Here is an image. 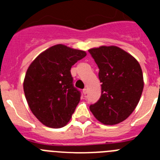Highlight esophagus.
Here are the masks:
<instances>
[{"mask_svg": "<svg viewBox=\"0 0 160 160\" xmlns=\"http://www.w3.org/2000/svg\"><path fill=\"white\" fill-rule=\"evenodd\" d=\"M82 94H87V89H84V90H82Z\"/></svg>", "mask_w": 160, "mask_h": 160, "instance_id": "obj_1", "label": "esophagus"}]
</instances>
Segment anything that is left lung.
Segmentation results:
<instances>
[{"label":"left lung","mask_w":160,"mask_h":160,"mask_svg":"<svg viewBox=\"0 0 160 160\" xmlns=\"http://www.w3.org/2000/svg\"><path fill=\"white\" fill-rule=\"evenodd\" d=\"M98 66L101 97L90 107L100 122L115 125L128 118L140 100L144 82L138 61L115 46L89 49Z\"/></svg>","instance_id":"obj_1"}]
</instances>
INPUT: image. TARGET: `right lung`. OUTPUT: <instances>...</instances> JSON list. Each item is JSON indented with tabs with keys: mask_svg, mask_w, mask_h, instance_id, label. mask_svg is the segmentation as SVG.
<instances>
[{
	"mask_svg": "<svg viewBox=\"0 0 160 160\" xmlns=\"http://www.w3.org/2000/svg\"><path fill=\"white\" fill-rule=\"evenodd\" d=\"M86 56L83 50L58 44L29 65L23 82L25 98L32 114L46 127L63 128L71 118L80 92L73 87L70 69Z\"/></svg>",
	"mask_w": 160,
	"mask_h": 160,
	"instance_id": "add662e5",
	"label": "right lung"
}]
</instances>
